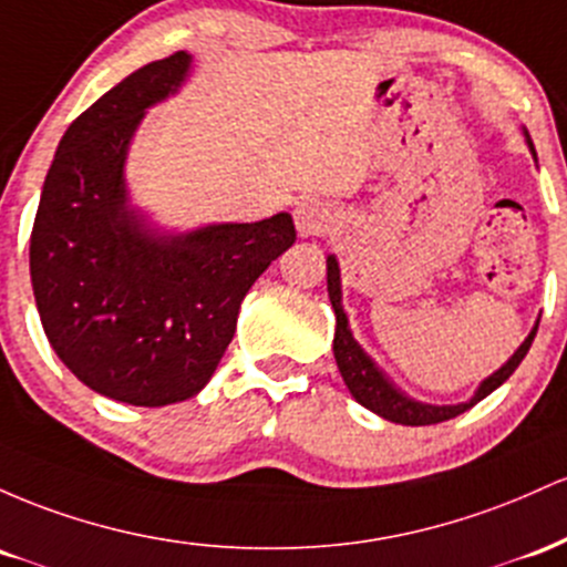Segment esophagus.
I'll return each mask as SVG.
<instances>
[{"label": "esophagus", "mask_w": 567, "mask_h": 567, "mask_svg": "<svg viewBox=\"0 0 567 567\" xmlns=\"http://www.w3.org/2000/svg\"><path fill=\"white\" fill-rule=\"evenodd\" d=\"M295 221H297V233H300L302 238H308V235L327 233L329 225H332V214H329L318 200H305L297 206Z\"/></svg>", "instance_id": "esophagus-1"}]
</instances>
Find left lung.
I'll use <instances>...</instances> for the list:
<instances>
[{
  "instance_id": "8db88e82",
  "label": "left lung",
  "mask_w": 567,
  "mask_h": 567,
  "mask_svg": "<svg viewBox=\"0 0 567 567\" xmlns=\"http://www.w3.org/2000/svg\"><path fill=\"white\" fill-rule=\"evenodd\" d=\"M525 136H527V133H525ZM527 146H530V152L536 155L530 136H527ZM327 289H329V300H332V308H334V316H337L334 359H337V367H340L342 380H346L348 391L353 393L355 402H359L361 406H367V410H372L374 415L385 417V421H391V423L431 425V423H442V421H450V417L463 415V412L472 410L476 402H482L487 393H493L495 388H498L501 383H506V380L512 378L514 369L519 367V361H523L527 351H530L533 337H536V332H538V323H536V327H533V332L527 334V340L517 348V353H514L512 359H508L506 364L498 369V372L489 374L485 383L476 388V393L472 399H468V402L444 404V406L423 404V402H415V399H410L406 393L399 391V388L393 385L391 380H388V374L383 372V369L374 364V361L369 359L364 351H361L359 342L353 340L351 327H348V316H346V310H342L340 265H337V259L332 257V254L327 257Z\"/></svg>"
}]
</instances>
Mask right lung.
<instances>
[{
	"mask_svg": "<svg viewBox=\"0 0 567 567\" xmlns=\"http://www.w3.org/2000/svg\"><path fill=\"white\" fill-rule=\"evenodd\" d=\"M184 50L136 69L69 125L44 179L29 267L42 329L101 396L165 406L212 380L251 284L297 240L289 214L171 235L128 208L125 155L179 91Z\"/></svg>",
	"mask_w": 567,
	"mask_h": 567,
	"instance_id": "add662e5",
	"label": "right lung"
}]
</instances>
